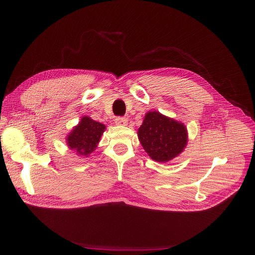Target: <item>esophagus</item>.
I'll list each match as a JSON object with an SVG mask.
<instances>
[{
    "label": "esophagus",
    "instance_id": "34e87169",
    "mask_svg": "<svg viewBox=\"0 0 255 255\" xmlns=\"http://www.w3.org/2000/svg\"><path fill=\"white\" fill-rule=\"evenodd\" d=\"M116 125L118 126H127L128 125V118L126 117H117L115 119Z\"/></svg>",
    "mask_w": 255,
    "mask_h": 255
}]
</instances>
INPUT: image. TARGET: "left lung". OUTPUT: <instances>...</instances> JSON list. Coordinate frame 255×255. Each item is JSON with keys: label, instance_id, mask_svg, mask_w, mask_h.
I'll return each mask as SVG.
<instances>
[{"label": "left lung", "instance_id": "left-lung-1", "mask_svg": "<svg viewBox=\"0 0 255 255\" xmlns=\"http://www.w3.org/2000/svg\"><path fill=\"white\" fill-rule=\"evenodd\" d=\"M137 134L144 151L159 163H167L179 156L188 140L186 127L182 122L158 112L145 114Z\"/></svg>", "mask_w": 255, "mask_h": 255}]
</instances>
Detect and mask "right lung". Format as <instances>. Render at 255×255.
Masks as SVG:
<instances>
[{
    "instance_id": "right-lung-1",
    "label": "right lung",
    "mask_w": 255,
    "mask_h": 255,
    "mask_svg": "<svg viewBox=\"0 0 255 255\" xmlns=\"http://www.w3.org/2000/svg\"><path fill=\"white\" fill-rule=\"evenodd\" d=\"M105 128L102 123L84 116L79 125L67 136L69 149L75 151L79 156H89L96 150Z\"/></svg>"
}]
</instances>
